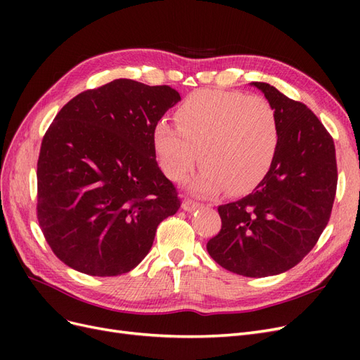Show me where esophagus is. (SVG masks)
Returning a JSON list of instances; mask_svg holds the SVG:
<instances>
[{
	"mask_svg": "<svg viewBox=\"0 0 360 360\" xmlns=\"http://www.w3.org/2000/svg\"><path fill=\"white\" fill-rule=\"evenodd\" d=\"M181 207H183V210H186V212H193V210H197V209H198V207H200V202L193 201V200H184V201H183V204H181Z\"/></svg>",
	"mask_w": 360,
	"mask_h": 360,
	"instance_id": "esophagus-1",
	"label": "esophagus"
}]
</instances>
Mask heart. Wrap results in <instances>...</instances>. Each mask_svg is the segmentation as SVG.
Returning <instances> with one entry per match:
<instances>
[{"label": "heart", "instance_id": "1", "mask_svg": "<svg viewBox=\"0 0 360 360\" xmlns=\"http://www.w3.org/2000/svg\"><path fill=\"white\" fill-rule=\"evenodd\" d=\"M179 124L160 120L153 144L160 168L181 181L198 162L202 169L192 189L210 195L226 189L242 193L266 177L279 147L274 108L258 96L240 91L200 90L176 112Z\"/></svg>", "mask_w": 360, "mask_h": 360}]
</instances>
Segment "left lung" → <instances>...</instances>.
I'll return each mask as SVG.
<instances>
[{"instance_id": "obj_1", "label": "left lung", "mask_w": 360, "mask_h": 360, "mask_svg": "<svg viewBox=\"0 0 360 360\" xmlns=\"http://www.w3.org/2000/svg\"><path fill=\"white\" fill-rule=\"evenodd\" d=\"M278 118L279 147L266 177L245 198L217 207L221 231L207 242L217 264L249 278L299 264L329 222L338 169L333 138L309 108L266 82Z\"/></svg>"}]
</instances>
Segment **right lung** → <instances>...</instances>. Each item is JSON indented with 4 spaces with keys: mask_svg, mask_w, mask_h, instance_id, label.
<instances>
[{
    "mask_svg": "<svg viewBox=\"0 0 360 360\" xmlns=\"http://www.w3.org/2000/svg\"><path fill=\"white\" fill-rule=\"evenodd\" d=\"M179 101L168 85L115 79L79 93L53 118L37 160V219L64 264L91 276L127 274L177 213L153 130Z\"/></svg>",
    "mask_w": 360,
    "mask_h": 360,
    "instance_id": "add662e5",
    "label": "right lung"
}]
</instances>
